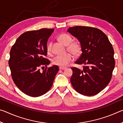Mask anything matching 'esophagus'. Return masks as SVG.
I'll list each match as a JSON object with an SVG mask.
<instances>
[{"mask_svg":"<svg viewBox=\"0 0 123 123\" xmlns=\"http://www.w3.org/2000/svg\"><path fill=\"white\" fill-rule=\"evenodd\" d=\"M59 69L60 70H65L66 69V68H65V67H59Z\"/></svg>","mask_w":123,"mask_h":123,"instance_id":"1","label":"esophagus"}]
</instances>
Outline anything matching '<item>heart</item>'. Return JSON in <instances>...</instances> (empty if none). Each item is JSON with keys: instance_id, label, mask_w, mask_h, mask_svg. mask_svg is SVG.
Returning <instances> with one entry per match:
<instances>
[{"instance_id": "heart-1", "label": "heart", "mask_w": 123, "mask_h": 123, "mask_svg": "<svg viewBox=\"0 0 123 123\" xmlns=\"http://www.w3.org/2000/svg\"><path fill=\"white\" fill-rule=\"evenodd\" d=\"M59 40L67 46V49L69 53L74 56H78L81 53V44L78 41H72V37L67 34H62L58 37ZM51 42L48 43L47 45V50L48 53L51 52ZM73 60V56L70 54H66L63 55L56 56L52 59V62L54 64L60 67H66Z\"/></svg>"}]
</instances>
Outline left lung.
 Here are the masks:
<instances>
[{
  "label": "left lung",
  "mask_w": 123,
  "mask_h": 123,
  "mask_svg": "<svg viewBox=\"0 0 123 123\" xmlns=\"http://www.w3.org/2000/svg\"><path fill=\"white\" fill-rule=\"evenodd\" d=\"M67 31L80 42L82 54L75 62L83 69L72 67L70 82L81 94L92 96L104 89L111 80L115 66L114 50L107 36L99 29L75 26Z\"/></svg>",
  "instance_id": "left-lung-1"
}]
</instances>
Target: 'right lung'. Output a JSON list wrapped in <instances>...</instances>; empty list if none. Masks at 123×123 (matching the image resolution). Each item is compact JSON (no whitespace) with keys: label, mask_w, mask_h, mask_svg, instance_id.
<instances>
[{"label":"right lung","mask_w":123,"mask_h":123,"mask_svg":"<svg viewBox=\"0 0 123 123\" xmlns=\"http://www.w3.org/2000/svg\"><path fill=\"white\" fill-rule=\"evenodd\" d=\"M54 29H42L23 33L11 48L9 65L13 82L22 92L32 97L46 93L53 85L59 68L49 65L47 45Z\"/></svg>","instance_id":"add662e5"}]
</instances>
